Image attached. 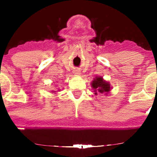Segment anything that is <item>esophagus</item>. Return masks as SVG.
Here are the masks:
<instances>
[{
    "label": "esophagus",
    "instance_id": "obj_1",
    "mask_svg": "<svg viewBox=\"0 0 157 157\" xmlns=\"http://www.w3.org/2000/svg\"><path fill=\"white\" fill-rule=\"evenodd\" d=\"M74 74H75V75H80V71H78V70H75V71H74Z\"/></svg>",
    "mask_w": 157,
    "mask_h": 157
}]
</instances>
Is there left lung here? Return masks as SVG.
<instances>
[{
    "label": "left lung",
    "instance_id": "8db88e82",
    "mask_svg": "<svg viewBox=\"0 0 157 157\" xmlns=\"http://www.w3.org/2000/svg\"><path fill=\"white\" fill-rule=\"evenodd\" d=\"M91 87L93 88L95 94L107 95L112 90L110 83L102 77H96L91 82Z\"/></svg>",
    "mask_w": 157,
    "mask_h": 157
}]
</instances>
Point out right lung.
<instances>
[{
  "label": "right lung",
  "instance_id": "1",
  "mask_svg": "<svg viewBox=\"0 0 157 157\" xmlns=\"http://www.w3.org/2000/svg\"><path fill=\"white\" fill-rule=\"evenodd\" d=\"M52 93H55V92H52Z\"/></svg>",
  "mask_w": 157,
  "mask_h": 157
}]
</instances>
